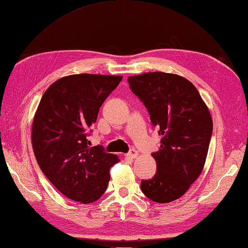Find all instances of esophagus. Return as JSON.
<instances>
[{
    "instance_id": "34e87169",
    "label": "esophagus",
    "mask_w": 248,
    "mask_h": 248,
    "mask_svg": "<svg viewBox=\"0 0 248 248\" xmlns=\"http://www.w3.org/2000/svg\"><path fill=\"white\" fill-rule=\"evenodd\" d=\"M127 157L132 158V159H134V158H137V157H139V152L135 151V149H131L129 153L127 154Z\"/></svg>"
}]
</instances>
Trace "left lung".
I'll return each instance as SVG.
<instances>
[{
  "label": "left lung",
  "mask_w": 248,
  "mask_h": 248,
  "mask_svg": "<svg viewBox=\"0 0 248 248\" xmlns=\"http://www.w3.org/2000/svg\"><path fill=\"white\" fill-rule=\"evenodd\" d=\"M127 81L162 136L153 154L156 174L141 181L140 189L152 201L168 203L184 196L203 170L212 117L197 88L184 77L155 71L131 76Z\"/></svg>",
  "instance_id": "left-lung-1"
}]
</instances>
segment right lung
<instances>
[{
    "label": "right lung",
    "mask_w": 248,
    "mask_h": 248,
    "mask_svg": "<svg viewBox=\"0 0 248 248\" xmlns=\"http://www.w3.org/2000/svg\"><path fill=\"white\" fill-rule=\"evenodd\" d=\"M122 76L80 74L62 77L47 89L31 125V145L45 176L71 200L88 204L102 197L109 169L120 159L90 147L88 134L101 105Z\"/></svg>",
    "instance_id": "1"
}]
</instances>
